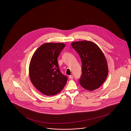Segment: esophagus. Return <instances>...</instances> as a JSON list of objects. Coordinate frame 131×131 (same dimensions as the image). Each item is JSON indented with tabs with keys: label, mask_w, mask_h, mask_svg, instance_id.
<instances>
[{
	"label": "esophagus",
	"mask_w": 131,
	"mask_h": 131,
	"mask_svg": "<svg viewBox=\"0 0 131 131\" xmlns=\"http://www.w3.org/2000/svg\"><path fill=\"white\" fill-rule=\"evenodd\" d=\"M69 78L70 79H71V80H73V79H74V78H73V76H72V75H70L69 76Z\"/></svg>",
	"instance_id": "34e87169"
}]
</instances>
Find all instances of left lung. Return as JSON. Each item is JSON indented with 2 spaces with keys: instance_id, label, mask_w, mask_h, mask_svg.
<instances>
[{
  "instance_id": "left-lung-1",
  "label": "left lung",
  "mask_w": 131,
  "mask_h": 131,
  "mask_svg": "<svg viewBox=\"0 0 131 131\" xmlns=\"http://www.w3.org/2000/svg\"><path fill=\"white\" fill-rule=\"evenodd\" d=\"M71 46L78 53L82 61L80 85L90 91L99 88L108 74L107 63L104 54L99 46L91 41H75L72 42Z\"/></svg>"
}]
</instances>
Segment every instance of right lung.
Returning <instances> with one entry per match:
<instances>
[{
	"label": "right lung",
	"mask_w": 131,
	"mask_h": 131,
	"mask_svg": "<svg viewBox=\"0 0 131 131\" xmlns=\"http://www.w3.org/2000/svg\"><path fill=\"white\" fill-rule=\"evenodd\" d=\"M65 45L63 43H46L32 55L29 65L31 82L40 92L54 95L60 92L67 77L62 74L57 58Z\"/></svg>",
	"instance_id": "1"
}]
</instances>
